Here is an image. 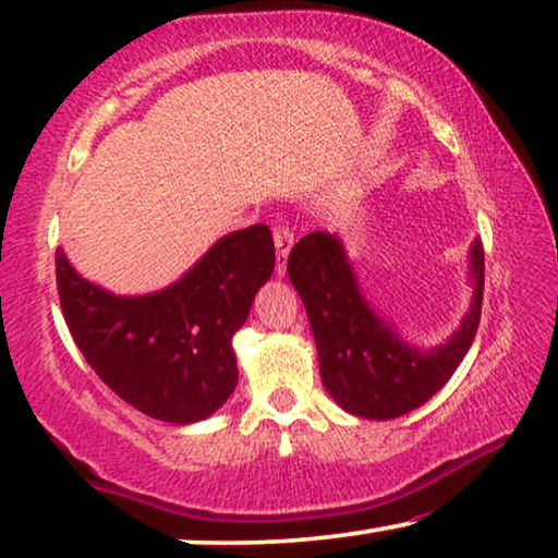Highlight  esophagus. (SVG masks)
I'll list each match as a JSON object with an SVG mask.
<instances>
[{"instance_id":"1","label":"esophagus","mask_w":558,"mask_h":558,"mask_svg":"<svg viewBox=\"0 0 558 558\" xmlns=\"http://www.w3.org/2000/svg\"><path fill=\"white\" fill-rule=\"evenodd\" d=\"M274 246H277V256H279L277 274L281 277V274H284V258L289 256V251H292V246H294V233L289 231L287 226H277L274 228Z\"/></svg>"}]
</instances>
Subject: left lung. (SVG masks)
<instances>
[{
	"mask_svg": "<svg viewBox=\"0 0 558 558\" xmlns=\"http://www.w3.org/2000/svg\"><path fill=\"white\" fill-rule=\"evenodd\" d=\"M287 271L307 310L319 376L327 393L348 414L384 422L422 407L447 384L475 340L485 289V251L480 241L470 248L475 292L468 315L452 338L429 350L411 348L368 307L338 235L325 231L304 235L289 254Z\"/></svg>",
	"mask_w": 558,
	"mask_h": 558,
	"instance_id": "8db88e82",
	"label": "left lung"
}]
</instances>
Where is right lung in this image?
<instances>
[{
    "label": "right lung",
    "mask_w": 558,
    "mask_h": 558,
    "mask_svg": "<svg viewBox=\"0 0 558 558\" xmlns=\"http://www.w3.org/2000/svg\"><path fill=\"white\" fill-rule=\"evenodd\" d=\"M269 226L223 235L162 292L117 296L56 254L63 317L96 376L129 407L167 424L203 422L239 384L233 335L274 271Z\"/></svg>",
    "instance_id": "right-lung-1"
}]
</instances>
